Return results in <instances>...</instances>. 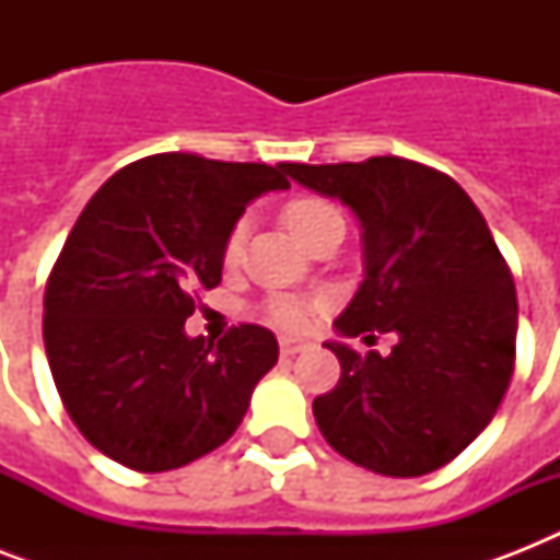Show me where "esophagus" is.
Listing matches in <instances>:
<instances>
[{
  "label": "esophagus",
  "mask_w": 560,
  "mask_h": 560,
  "mask_svg": "<svg viewBox=\"0 0 560 560\" xmlns=\"http://www.w3.org/2000/svg\"><path fill=\"white\" fill-rule=\"evenodd\" d=\"M279 346L284 358H293V354H302V351L311 349V342L302 340V337H281Z\"/></svg>",
  "instance_id": "esophagus-1"
}]
</instances>
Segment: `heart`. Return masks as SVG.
Segmentation results:
<instances>
[{
  "instance_id": "heart-1",
  "label": "heart",
  "mask_w": 560,
  "mask_h": 560,
  "mask_svg": "<svg viewBox=\"0 0 560 560\" xmlns=\"http://www.w3.org/2000/svg\"><path fill=\"white\" fill-rule=\"evenodd\" d=\"M281 220H284V226L293 232L296 241L305 244L307 237L314 235L316 229L325 226L328 220H340V211L334 209L328 200H319V197H296V200H290L281 211ZM244 237H246V223H235L232 232L226 237V246H223V258L226 264L237 261V255L244 249ZM267 314H270L272 323L279 325H299L305 319V307L299 305L296 299L290 296H276L270 299V305H267Z\"/></svg>"
}]
</instances>
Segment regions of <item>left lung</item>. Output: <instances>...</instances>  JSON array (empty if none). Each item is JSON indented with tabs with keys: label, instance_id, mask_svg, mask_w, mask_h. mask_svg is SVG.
I'll return each instance as SVG.
<instances>
[{
	"label": "left lung",
	"instance_id": "left-lung-1",
	"mask_svg": "<svg viewBox=\"0 0 560 560\" xmlns=\"http://www.w3.org/2000/svg\"><path fill=\"white\" fill-rule=\"evenodd\" d=\"M281 171L349 206L363 232V281L334 331L398 337L386 358L325 342L342 369L314 400L325 442L383 477L442 468L486 430L514 372L517 293L486 218L447 174L400 156Z\"/></svg>",
	"mask_w": 560,
	"mask_h": 560
}]
</instances>
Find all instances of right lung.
Wrapping results in <instances>:
<instances>
[{
	"mask_svg": "<svg viewBox=\"0 0 560 560\" xmlns=\"http://www.w3.org/2000/svg\"><path fill=\"white\" fill-rule=\"evenodd\" d=\"M281 165L160 153L95 191L46 284L48 366L83 439L142 474L183 468L226 442L279 360L261 325L214 346L188 337L194 293L220 284L246 206L288 191Z\"/></svg>",
	"mask_w": 560,
	"mask_h": 560,
	"instance_id": "1",
	"label": "right lung"
}]
</instances>
